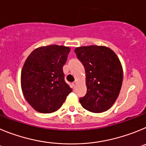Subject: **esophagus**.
I'll use <instances>...</instances> for the list:
<instances>
[{
	"label": "esophagus",
	"mask_w": 146,
	"mask_h": 146,
	"mask_svg": "<svg viewBox=\"0 0 146 146\" xmlns=\"http://www.w3.org/2000/svg\"><path fill=\"white\" fill-rule=\"evenodd\" d=\"M77 84H78V83H77V81H74V82L73 83V87L76 88V86H77Z\"/></svg>",
	"instance_id": "34e87169"
}]
</instances>
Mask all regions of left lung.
Segmentation results:
<instances>
[{"mask_svg":"<svg viewBox=\"0 0 146 146\" xmlns=\"http://www.w3.org/2000/svg\"><path fill=\"white\" fill-rule=\"evenodd\" d=\"M74 52L86 73L87 91L80 103L90 112L106 111L114 104L121 88L123 69L119 57L102 46L77 47Z\"/></svg>","mask_w":146,"mask_h":146,"instance_id":"1","label":"left lung"}]
</instances>
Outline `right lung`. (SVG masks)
I'll return each instance as SVG.
<instances>
[{
	"instance_id": "right-lung-1",
	"label": "right lung",
	"mask_w": 146,
	"mask_h": 146,
	"mask_svg": "<svg viewBox=\"0 0 146 146\" xmlns=\"http://www.w3.org/2000/svg\"><path fill=\"white\" fill-rule=\"evenodd\" d=\"M70 51L64 46H41L33 51L25 62L21 73L22 92L38 112L57 111L72 92L62 70Z\"/></svg>"
}]
</instances>
